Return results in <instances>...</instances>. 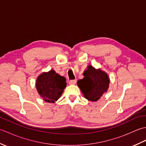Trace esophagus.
<instances>
[{"label":"esophagus","instance_id":"1","mask_svg":"<svg viewBox=\"0 0 146 146\" xmlns=\"http://www.w3.org/2000/svg\"><path fill=\"white\" fill-rule=\"evenodd\" d=\"M76 83V80H70L69 82V85H75Z\"/></svg>","mask_w":146,"mask_h":146}]
</instances>
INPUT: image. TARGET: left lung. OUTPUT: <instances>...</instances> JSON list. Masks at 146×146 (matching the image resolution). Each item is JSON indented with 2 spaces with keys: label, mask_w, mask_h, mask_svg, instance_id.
Here are the masks:
<instances>
[{
  "label": "left lung",
  "mask_w": 146,
  "mask_h": 146,
  "mask_svg": "<svg viewBox=\"0 0 146 146\" xmlns=\"http://www.w3.org/2000/svg\"><path fill=\"white\" fill-rule=\"evenodd\" d=\"M83 79L77 82V85L86 99L97 102L109 88V76L100 68L96 69L92 65H88L83 71Z\"/></svg>",
  "instance_id": "obj_1"
}]
</instances>
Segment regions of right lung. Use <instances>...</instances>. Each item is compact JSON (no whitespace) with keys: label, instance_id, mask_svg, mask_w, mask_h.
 Wrapping results in <instances>:
<instances>
[{"label":"right lung","instance_id":"right-lung-1","mask_svg":"<svg viewBox=\"0 0 146 146\" xmlns=\"http://www.w3.org/2000/svg\"><path fill=\"white\" fill-rule=\"evenodd\" d=\"M66 84L65 77L51 69L48 72L40 74L35 85L37 91L43 100L48 103H54L61 97Z\"/></svg>","mask_w":146,"mask_h":146}]
</instances>
